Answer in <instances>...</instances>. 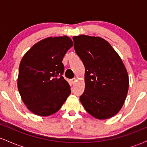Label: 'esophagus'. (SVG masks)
Masks as SVG:
<instances>
[{
  "mask_svg": "<svg viewBox=\"0 0 147 147\" xmlns=\"http://www.w3.org/2000/svg\"><path fill=\"white\" fill-rule=\"evenodd\" d=\"M70 82H71V83L73 84H75L76 82H77V79H76V78H73V79H72L71 80H70Z\"/></svg>",
  "mask_w": 147,
  "mask_h": 147,
  "instance_id": "esophagus-1",
  "label": "esophagus"
}]
</instances>
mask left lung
I'll list each match as a JSON object with an SVG mask.
<instances>
[{"mask_svg":"<svg viewBox=\"0 0 147 147\" xmlns=\"http://www.w3.org/2000/svg\"><path fill=\"white\" fill-rule=\"evenodd\" d=\"M74 48L85 66V90L80 96L86 111L99 119L112 117L122 109L129 76L119 55L101 37L73 36Z\"/></svg>","mask_w":147,"mask_h":147,"instance_id":"left-lung-1","label":"left lung"}]
</instances>
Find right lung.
Returning a JSON list of instances; mask_svg holds the SVG:
<instances>
[{"label":"right lung","instance_id":"obj_1","mask_svg":"<svg viewBox=\"0 0 147 147\" xmlns=\"http://www.w3.org/2000/svg\"><path fill=\"white\" fill-rule=\"evenodd\" d=\"M73 45L67 36L48 37L25 53L19 65L18 89L25 106L34 114L49 116L61 109L70 87L62 75V61Z\"/></svg>","mask_w":147,"mask_h":147}]
</instances>
